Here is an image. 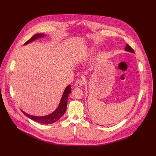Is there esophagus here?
<instances>
[{
    "label": "esophagus",
    "mask_w": 156,
    "mask_h": 156,
    "mask_svg": "<svg viewBox=\"0 0 156 156\" xmlns=\"http://www.w3.org/2000/svg\"><path fill=\"white\" fill-rule=\"evenodd\" d=\"M84 82L81 80H77L75 83V87H81L83 85Z\"/></svg>",
    "instance_id": "obj_1"
}]
</instances>
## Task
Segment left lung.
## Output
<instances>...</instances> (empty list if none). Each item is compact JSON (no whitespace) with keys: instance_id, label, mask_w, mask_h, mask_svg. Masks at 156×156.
Masks as SVG:
<instances>
[{"instance_id":"8db88e82","label":"left lung","mask_w":156,"mask_h":156,"mask_svg":"<svg viewBox=\"0 0 156 156\" xmlns=\"http://www.w3.org/2000/svg\"><path fill=\"white\" fill-rule=\"evenodd\" d=\"M125 51H128V52H132V53H134L135 54V51H134V50H133L129 45L128 44H126V48H125Z\"/></svg>"}]
</instances>
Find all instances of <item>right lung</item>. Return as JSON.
<instances>
[{"label":"right lung","instance_id":"right-lung-1","mask_svg":"<svg viewBox=\"0 0 156 156\" xmlns=\"http://www.w3.org/2000/svg\"><path fill=\"white\" fill-rule=\"evenodd\" d=\"M44 36L43 34H36L34 35L33 37H31V39H30L28 41H27L25 43V45L29 42H31L35 39L39 38V37H42ZM71 91V87L70 85H69L67 87H66L65 90L63 94L62 98L61 99V101L60 102L59 105L57 108V109L52 113L51 114L46 116H44V117H36V116H33L30 115L25 112H24L23 111L21 110V112H23L26 116H27L28 118L31 119V120L37 122L39 123H42V124H50V123H53L57 121L58 119L61 118L65 114L66 109V105H67V100H68V96L69 94L70 93Z\"/></svg>","mask_w":156,"mask_h":156}]
</instances>
